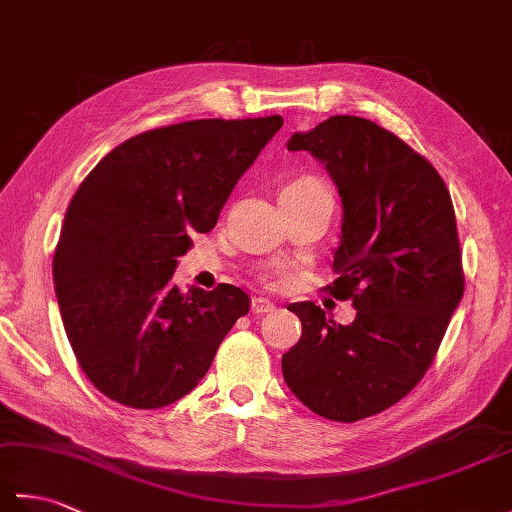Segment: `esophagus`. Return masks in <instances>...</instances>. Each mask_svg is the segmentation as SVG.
Returning <instances> with one entry per match:
<instances>
[{
    "label": "esophagus",
    "mask_w": 512,
    "mask_h": 512,
    "mask_svg": "<svg viewBox=\"0 0 512 512\" xmlns=\"http://www.w3.org/2000/svg\"><path fill=\"white\" fill-rule=\"evenodd\" d=\"M275 303L268 301L264 297H255L253 301H250V312L253 314H266V312H273Z\"/></svg>",
    "instance_id": "1"
}]
</instances>
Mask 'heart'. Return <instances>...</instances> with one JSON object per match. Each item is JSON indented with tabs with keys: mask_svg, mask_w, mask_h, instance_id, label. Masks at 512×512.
<instances>
[{
	"mask_svg": "<svg viewBox=\"0 0 512 512\" xmlns=\"http://www.w3.org/2000/svg\"><path fill=\"white\" fill-rule=\"evenodd\" d=\"M286 189H288V191H317V189H321V191H328V189L323 187L321 182H317V180H310V178H303V180L290 182ZM279 273H281V268H279V266H277V268H270V270H266L264 279H266V281H273Z\"/></svg>",
	"mask_w": 512,
	"mask_h": 512,
	"instance_id": "obj_1",
	"label": "heart"
}]
</instances>
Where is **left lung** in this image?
<instances>
[{
    "label": "left lung",
    "instance_id": "left-lung-1",
    "mask_svg": "<svg viewBox=\"0 0 512 512\" xmlns=\"http://www.w3.org/2000/svg\"><path fill=\"white\" fill-rule=\"evenodd\" d=\"M288 151L321 160L343 204L328 286L356 319L334 323L312 301L290 303L297 345L281 358L303 405L336 422L385 411L420 383L464 295L458 226L447 184L427 158L380 125L330 116Z\"/></svg>",
    "mask_w": 512,
    "mask_h": 512
}]
</instances>
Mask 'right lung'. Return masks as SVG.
<instances>
[{
  "mask_svg": "<svg viewBox=\"0 0 512 512\" xmlns=\"http://www.w3.org/2000/svg\"><path fill=\"white\" fill-rule=\"evenodd\" d=\"M281 125L266 116L151 129L76 189L54 250V292L76 361L107 398L158 409L187 396L248 312L244 290L184 292L173 270Z\"/></svg>",
  "mask_w": 512,
  "mask_h": 512,
  "instance_id": "add662e5",
  "label": "right lung"
}]
</instances>
